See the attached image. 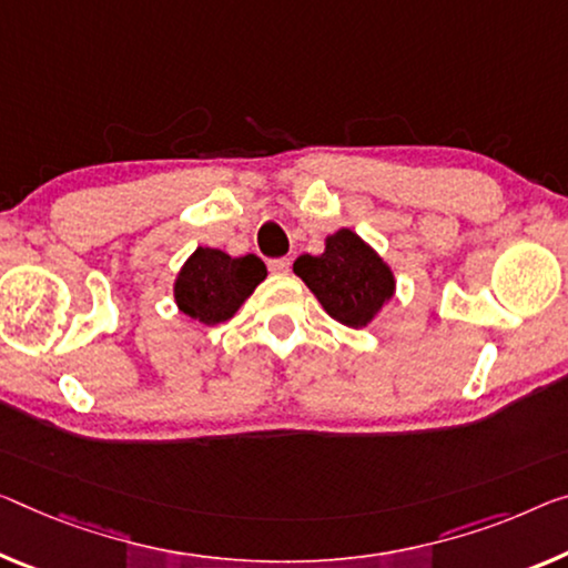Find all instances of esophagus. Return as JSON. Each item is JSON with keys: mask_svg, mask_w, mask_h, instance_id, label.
<instances>
[{"mask_svg": "<svg viewBox=\"0 0 568 568\" xmlns=\"http://www.w3.org/2000/svg\"><path fill=\"white\" fill-rule=\"evenodd\" d=\"M290 268H292V258L268 261V272H272V274H290Z\"/></svg>", "mask_w": 568, "mask_h": 568, "instance_id": "34e87169", "label": "esophagus"}]
</instances>
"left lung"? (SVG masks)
Returning <instances> with one entry per match:
<instances>
[{"mask_svg": "<svg viewBox=\"0 0 568 568\" xmlns=\"http://www.w3.org/2000/svg\"><path fill=\"white\" fill-rule=\"evenodd\" d=\"M294 274L329 317L353 329L368 327L396 294L394 268L351 229L327 235L320 256L296 258Z\"/></svg>", "mask_w": 568, "mask_h": 568, "instance_id": "8db88e82", "label": "left lung"}]
</instances>
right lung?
Masks as SVG:
<instances>
[{
	"instance_id": "right-lung-1",
	"label": "right lung",
	"mask_w": 568,
	"mask_h": 568,
	"mask_svg": "<svg viewBox=\"0 0 568 568\" xmlns=\"http://www.w3.org/2000/svg\"><path fill=\"white\" fill-rule=\"evenodd\" d=\"M264 278V261L254 254L233 258L221 248L197 246L174 278V304L207 327L221 325L241 310Z\"/></svg>"
}]
</instances>
